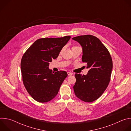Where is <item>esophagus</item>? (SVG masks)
Masks as SVG:
<instances>
[{
    "label": "esophagus",
    "mask_w": 131,
    "mask_h": 131,
    "mask_svg": "<svg viewBox=\"0 0 131 131\" xmlns=\"http://www.w3.org/2000/svg\"><path fill=\"white\" fill-rule=\"evenodd\" d=\"M67 74L68 76H71L72 75V73L70 72H67Z\"/></svg>",
    "instance_id": "esophagus-1"
}]
</instances>
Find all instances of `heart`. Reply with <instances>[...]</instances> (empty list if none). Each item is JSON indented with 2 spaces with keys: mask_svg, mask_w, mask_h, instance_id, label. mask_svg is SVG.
I'll return each instance as SVG.
<instances>
[{
  "mask_svg": "<svg viewBox=\"0 0 131 131\" xmlns=\"http://www.w3.org/2000/svg\"><path fill=\"white\" fill-rule=\"evenodd\" d=\"M74 47H75V46H74V47H73L72 48H74Z\"/></svg>",
  "mask_w": 131,
  "mask_h": 131,
  "instance_id": "1",
  "label": "heart"
}]
</instances>
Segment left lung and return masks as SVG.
Wrapping results in <instances>:
<instances>
[{"instance_id":"1","label":"left lung","mask_w":131,"mask_h":131,"mask_svg":"<svg viewBox=\"0 0 131 131\" xmlns=\"http://www.w3.org/2000/svg\"><path fill=\"white\" fill-rule=\"evenodd\" d=\"M82 46V61L89 68L86 75L75 74L74 94L80 100L90 103L98 99L110 80L113 60L107 48L96 37L91 35L73 37Z\"/></svg>"}]
</instances>
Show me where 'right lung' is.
<instances>
[{
    "label": "right lung",
    "mask_w": 131,
    "mask_h": 131,
    "mask_svg": "<svg viewBox=\"0 0 131 131\" xmlns=\"http://www.w3.org/2000/svg\"><path fill=\"white\" fill-rule=\"evenodd\" d=\"M70 38L66 36L37 39L23 54L21 62L23 84L35 101L47 103L58 94L67 73L62 70L52 72L49 69V62L58 57Z\"/></svg>",
    "instance_id": "1"
}]
</instances>
